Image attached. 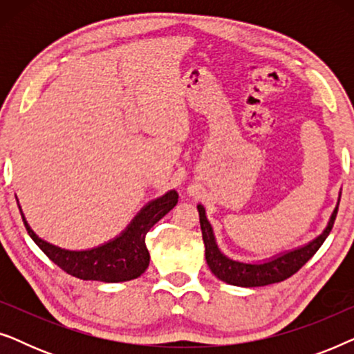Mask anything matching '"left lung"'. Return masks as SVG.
I'll list each match as a JSON object with an SVG mask.
<instances>
[{"instance_id": "8db88e82", "label": "left lung", "mask_w": 354, "mask_h": 354, "mask_svg": "<svg viewBox=\"0 0 354 354\" xmlns=\"http://www.w3.org/2000/svg\"><path fill=\"white\" fill-rule=\"evenodd\" d=\"M338 205H340V198H338ZM338 205L335 207V211L332 212V217L330 221H328L326 230H324L316 240L301 246V248L288 251V253L277 256V258L270 259L268 263L263 264L239 263V261L229 259L227 256L222 254L216 245L211 224L206 219L205 207L198 205L203 241H205L206 246V263L209 266L211 272L214 274L217 279L230 285H236V287H264V285L282 282V280L297 274L298 270L316 254V251L321 248V245L326 241L327 235L330 234L333 222H335Z\"/></svg>"}]
</instances>
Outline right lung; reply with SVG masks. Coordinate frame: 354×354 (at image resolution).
I'll list each match as a JSON object with an SVG mask.
<instances>
[{
  "instance_id": "add662e5",
  "label": "right lung",
  "mask_w": 354,
  "mask_h": 354,
  "mask_svg": "<svg viewBox=\"0 0 354 354\" xmlns=\"http://www.w3.org/2000/svg\"><path fill=\"white\" fill-rule=\"evenodd\" d=\"M177 200L178 195L176 190L167 192L164 196L148 203L122 235L103 246L86 251L62 250L41 240L27 224L22 211L21 214L28 235L38 245V248L64 272L82 280L127 282L140 277L147 270L149 253L145 236L159 219H162L177 205Z\"/></svg>"
}]
</instances>
